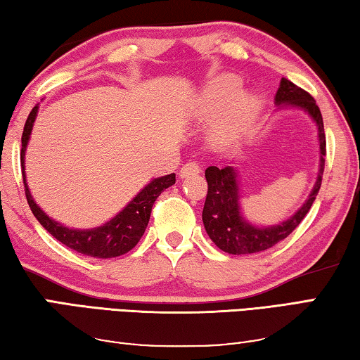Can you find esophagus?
<instances>
[{
  "instance_id": "obj_1",
  "label": "esophagus",
  "mask_w": 360,
  "mask_h": 360,
  "mask_svg": "<svg viewBox=\"0 0 360 360\" xmlns=\"http://www.w3.org/2000/svg\"><path fill=\"white\" fill-rule=\"evenodd\" d=\"M201 172V166L196 161H191V162H186L184 167L180 169V176L181 179H185V176H190V175H198Z\"/></svg>"
}]
</instances>
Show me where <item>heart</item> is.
<instances>
[{
  "mask_svg": "<svg viewBox=\"0 0 360 360\" xmlns=\"http://www.w3.org/2000/svg\"><path fill=\"white\" fill-rule=\"evenodd\" d=\"M240 91H243L240 79L234 76H220L212 81L202 92L201 102L205 113L214 115L227 108L215 126L217 137L221 140L234 139L244 132L260 108V102L255 96L241 94L239 96Z\"/></svg>",
  "mask_w": 360,
  "mask_h": 360,
  "instance_id": "obj_1",
  "label": "heart"
}]
</instances>
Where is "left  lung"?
<instances>
[{"label": "left lung", "instance_id": "left-lung-1", "mask_svg": "<svg viewBox=\"0 0 360 360\" xmlns=\"http://www.w3.org/2000/svg\"><path fill=\"white\" fill-rule=\"evenodd\" d=\"M276 103L278 105H295L308 111L316 121L319 129V143H321V170L313 193L309 194L308 201L303 204L295 215L278 226L257 228L244 221L239 214V196L238 184H236V172L233 167L219 169L210 166L205 170V180H207V196H205L202 221L209 238L214 240L215 245L223 252L233 253V255H247V253H257L281 243L285 239L293 229L308 214L311 205L316 201L317 193L322 185L323 166H326V132H323V122L319 107L316 100L311 97L302 87L293 84L292 81L282 78L281 86L276 94Z\"/></svg>", "mask_w": 360, "mask_h": 360}]
</instances>
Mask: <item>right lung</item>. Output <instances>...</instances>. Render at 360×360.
Returning <instances> with one entry per match:
<instances>
[{"label": "right lung", "instance_id": "add662e5", "mask_svg": "<svg viewBox=\"0 0 360 360\" xmlns=\"http://www.w3.org/2000/svg\"><path fill=\"white\" fill-rule=\"evenodd\" d=\"M38 105L28 115L25 126L22 132V150H20V166L23 176V190H25L27 202L30 205L33 215L37 220L51 233L57 240H60L70 249L89 255L94 258H113L124 255L129 250H132L141 236L145 233V228L150 221L153 204L166 188L175 184V174H170L161 179H155L150 185H146L137 196H135L127 207L120 212L113 220H110L105 226L94 229H70L65 228L60 223L49 219L37 204H34L28 186L25 184V166H23V158H25V148L30 139V132L37 117Z\"/></svg>", "mask_w": 360, "mask_h": 360}]
</instances>
